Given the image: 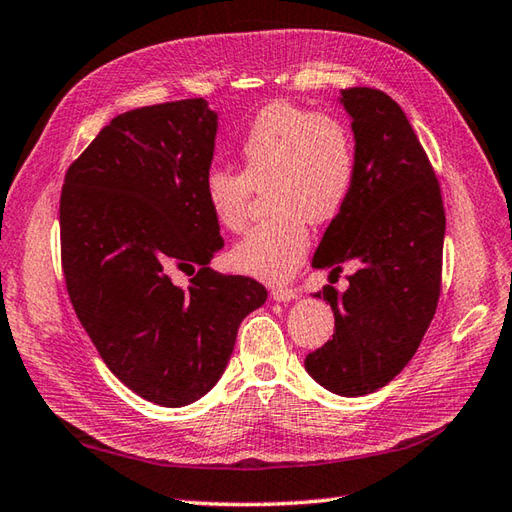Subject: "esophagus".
Instances as JSON below:
<instances>
[{"mask_svg": "<svg viewBox=\"0 0 512 512\" xmlns=\"http://www.w3.org/2000/svg\"><path fill=\"white\" fill-rule=\"evenodd\" d=\"M271 298H274L276 302H289V300L298 298V291L291 287H274L271 289Z\"/></svg>", "mask_w": 512, "mask_h": 512, "instance_id": "esophagus-1", "label": "esophagus"}]
</instances>
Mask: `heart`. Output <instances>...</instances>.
Returning a JSON list of instances; mask_svg holds the SVG:
<instances>
[{
  "instance_id": "heart-1",
  "label": "heart",
  "mask_w": 512,
  "mask_h": 512,
  "mask_svg": "<svg viewBox=\"0 0 512 512\" xmlns=\"http://www.w3.org/2000/svg\"><path fill=\"white\" fill-rule=\"evenodd\" d=\"M241 172L212 168L203 196L214 221L232 234L245 232L254 190H267L278 214L236 243L229 263L241 274L283 283L305 260L314 225L336 218L356 181V145L336 114L271 103L258 112L238 143Z\"/></svg>"
}]
</instances>
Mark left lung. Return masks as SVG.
<instances>
[{
	"mask_svg": "<svg viewBox=\"0 0 512 512\" xmlns=\"http://www.w3.org/2000/svg\"><path fill=\"white\" fill-rule=\"evenodd\" d=\"M340 103L356 141V181L311 265L356 271L342 294L331 285L316 294L331 305L336 331L305 369L327 391L358 398L389 384L431 325L446 216L429 156L398 103L375 88L340 90Z\"/></svg>",
	"mask_w": 512,
	"mask_h": 512,
	"instance_id": "obj_1",
	"label": "left lung"
}]
</instances>
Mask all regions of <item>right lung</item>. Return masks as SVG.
Here are the masks:
<instances>
[{
	"instance_id": "1",
	"label": "right lung",
	"mask_w": 512,
	"mask_h": 512,
	"mask_svg": "<svg viewBox=\"0 0 512 512\" xmlns=\"http://www.w3.org/2000/svg\"><path fill=\"white\" fill-rule=\"evenodd\" d=\"M218 114L205 99L114 117L70 165L59 203L72 307L108 369L143 400L192 404L221 380L238 327L267 300L210 267L223 247L205 203ZM199 267L187 288L176 268Z\"/></svg>"
}]
</instances>
